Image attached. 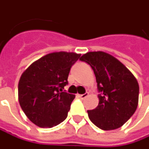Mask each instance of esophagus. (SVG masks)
I'll list each match as a JSON object with an SVG mask.
<instances>
[{"mask_svg": "<svg viewBox=\"0 0 149 149\" xmlns=\"http://www.w3.org/2000/svg\"><path fill=\"white\" fill-rule=\"evenodd\" d=\"M77 96H78L79 98H81L82 100H83V99H85V98H87V97L88 96V93H83V94H77Z\"/></svg>", "mask_w": 149, "mask_h": 149, "instance_id": "obj_1", "label": "esophagus"}]
</instances>
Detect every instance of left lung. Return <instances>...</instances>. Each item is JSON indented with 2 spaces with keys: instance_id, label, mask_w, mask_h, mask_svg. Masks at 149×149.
<instances>
[{
  "instance_id": "8db88e82",
  "label": "left lung",
  "mask_w": 149,
  "mask_h": 149,
  "mask_svg": "<svg viewBox=\"0 0 149 149\" xmlns=\"http://www.w3.org/2000/svg\"><path fill=\"white\" fill-rule=\"evenodd\" d=\"M89 64L96 77L99 104L88 110L93 123L104 131L122 127L135 113L139 85L132 74L116 57L104 51H91L80 58Z\"/></svg>"
}]
</instances>
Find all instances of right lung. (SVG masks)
I'll return each mask as SVG.
<instances>
[{
    "instance_id": "obj_1",
    "label": "right lung",
    "mask_w": 149,
    "mask_h": 149,
    "mask_svg": "<svg viewBox=\"0 0 149 149\" xmlns=\"http://www.w3.org/2000/svg\"><path fill=\"white\" fill-rule=\"evenodd\" d=\"M74 52H52L33 62L18 83L22 111L40 127H56L67 117L75 95L63 90L70 69L80 58Z\"/></svg>"
}]
</instances>
